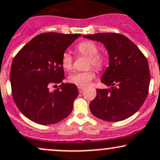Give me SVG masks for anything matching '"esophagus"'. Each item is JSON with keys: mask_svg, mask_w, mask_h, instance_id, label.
I'll return each mask as SVG.
<instances>
[{"mask_svg": "<svg viewBox=\"0 0 160 160\" xmlns=\"http://www.w3.org/2000/svg\"><path fill=\"white\" fill-rule=\"evenodd\" d=\"M85 89V87H78V91L79 92H82Z\"/></svg>", "mask_w": 160, "mask_h": 160, "instance_id": "obj_1", "label": "esophagus"}]
</instances>
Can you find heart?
<instances>
[{"instance_id": "b5f03b06", "label": "heart", "mask_w": 160, "mask_h": 160, "mask_svg": "<svg viewBox=\"0 0 160 160\" xmlns=\"http://www.w3.org/2000/svg\"><path fill=\"white\" fill-rule=\"evenodd\" d=\"M76 51L81 55L88 57V66L94 67L97 70H102L106 64V57L99 53V47L92 41H83L76 46ZM73 57L69 52H64L61 56V65L67 71H71L73 68ZM96 73L93 69H89L87 71L76 72L72 73L68 77V81L72 84L84 87L89 85L93 80Z\"/></svg>"}]
</instances>
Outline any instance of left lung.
<instances>
[{
    "instance_id": "1",
    "label": "left lung",
    "mask_w": 160,
    "mask_h": 160,
    "mask_svg": "<svg viewBox=\"0 0 160 160\" xmlns=\"http://www.w3.org/2000/svg\"><path fill=\"white\" fill-rule=\"evenodd\" d=\"M106 46L109 66L101 79L111 89H97L89 104L92 115L106 122H120L139 110L149 92L148 61L139 48L125 36L105 32L83 36Z\"/></svg>"
}]
</instances>
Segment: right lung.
I'll return each mask as SVG.
<instances>
[{"mask_svg": "<svg viewBox=\"0 0 160 160\" xmlns=\"http://www.w3.org/2000/svg\"><path fill=\"white\" fill-rule=\"evenodd\" d=\"M80 36L42 33L16 54L10 74L12 96L19 110L32 122L55 124L71 114L78 89L74 84L62 83L61 56ZM51 87L56 89L50 91Z\"/></svg>", "mask_w": 160, "mask_h": 160, "instance_id": "right-lung-1", "label": "right lung"}]
</instances>
